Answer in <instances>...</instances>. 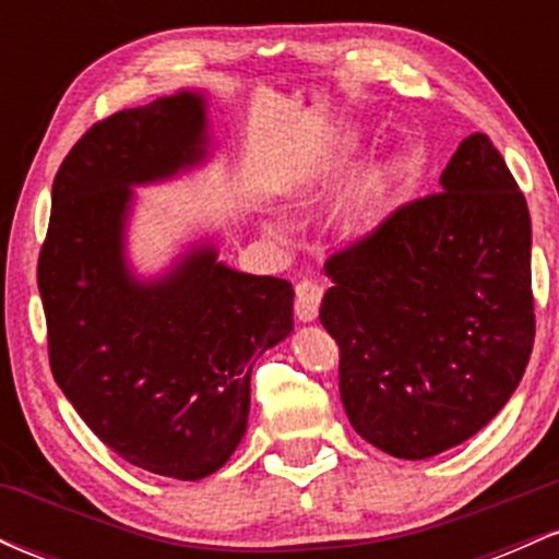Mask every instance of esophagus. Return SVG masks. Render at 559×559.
<instances>
[{
  "instance_id": "1",
  "label": "esophagus",
  "mask_w": 559,
  "mask_h": 559,
  "mask_svg": "<svg viewBox=\"0 0 559 559\" xmlns=\"http://www.w3.org/2000/svg\"><path fill=\"white\" fill-rule=\"evenodd\" d=\"M320 299H323V286L318 281H299L294 288V312L301 323H310L318 318Z\"/></svg>"
}]
</instances>
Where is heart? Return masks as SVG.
<instances>
[{
    "instance_id": "obj_1",
    "label": "heart",
    "mask_w": 559,
    "mask_h": 559,
    "mask_svg": "<svg viewBox=\"0 0 559 559\" xmlns=\"http://www.w3.org/2000/svg\"><path fill=\"white\" fill-rule=\"evenodd\" d=\"M378 204H381V189H376L373 194H370L365 202L357 204L355 210H349L344 217V228L349 230V234H360L373 223V217L378 213Z\"/></svg>"
}]
</instances>
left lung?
<instances>
[{"label": "left lung", "instance_id": "left-lung-1", "mask_svg": "<svg viewBox=\"0 0 559 559\" xmlns=\"http://www.w3.org/2000/svg\"><path fill=\"white\" fill-rule=\"evenodd\" d=\"M439 183L325 262L320 323L338 344L344 409L402 460L476 436L534 349L523 191L486 133L457 146Z\"/></svg>", "mask_w": 559, "mask_h": 559}]
</instances>
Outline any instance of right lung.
<instances>
[{
	"label": "right lung",
	"mask_w": 559,
	"mask_h": 559,
	"mask_svg": "<svg viewBox=\"0 0 559 559\" xmlns=\"http://www.w3.org/2000/svg\"><path fill=\"white\" fill-rule=\"evenodd\" d=\"M207 155L202 92L159 96L88 128L62 159L38 254L49 365L62 394L126 463L199 480L228 463L249 418L252 365L294 329V288L197 243L165 275L126 262L131 186Z\"/></svg>",
	"instance_id": "1"
}]
</instances>
